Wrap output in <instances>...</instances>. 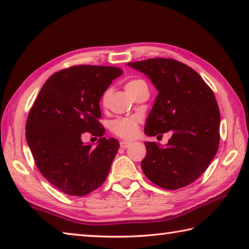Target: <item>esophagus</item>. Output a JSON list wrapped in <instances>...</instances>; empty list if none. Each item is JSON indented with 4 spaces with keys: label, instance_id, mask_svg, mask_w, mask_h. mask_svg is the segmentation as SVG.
I'll use <instances>...</instances> for the list:
<instances>
[{
    "label": "esophagus",
    "instance_id": "34e87169",
    "mask_svg": "<svg viewBox=\"0 0 249 249\" xmlns=\"http://www.w3.org/2000/svg\"><path fill=\"white\" fill-rule=\"evenodd\" d=\"M130 145H132V142H126V141H122L121 142H120V146H121V148H127V147H129Z\"/></svg>",
    "mask_w": 249,
    "mask_h": 249
}]
</instances>
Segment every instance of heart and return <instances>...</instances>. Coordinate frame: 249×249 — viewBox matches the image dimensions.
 <instances>
[{
    "label": "heart",
    "instance_id": "b5f03b06",
    "mask_svg": "<svg viewBox=\"0 0 249 249\" xmlns=\"http://www.w3.org/2000/svg\"><path fill=\"white\" fill-rule=\"evenodd\" d=\"M142 88H147V84L142 79H133L126 83L125 90L132 96L135 92H137ZM111 96V90L107 89L102 96H101V104L107 105ZM140 129V120L138 117H117L111 123V130L116 136L125 138V140H132L136 136Z\"/></svg>",
    "mask_w": 249,
    "mask_h": 249
}]
</instances>
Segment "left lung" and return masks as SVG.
Here are the masks:
<instances>
[{
  "label": "left lung",
  "instance_id": "obj_1",
  "mask_svg": "<svg viewBox=\"0 0 249 249\" xmlns=\"http://www.w3.org/2000/svg\"><path fill=\"white\" fill-rule=\"evenodd\" d=\"M145 73L158 95L146 121L148 136L172 132L165 147L146 142L142 169L167 190L189 185L203 174L220 144L221 115L215 95L196 71L169 58L128 62Z\"/></svg>",
  "mask_w": 249,
  "mask_h": 249
}]
</instances>
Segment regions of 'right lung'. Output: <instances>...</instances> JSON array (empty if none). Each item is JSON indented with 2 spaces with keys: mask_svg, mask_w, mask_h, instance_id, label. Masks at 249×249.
I'll return each mask as SVG.
<instances>
[{
  "mask_svg": "<svg viewBox=\"0 0 249 249\" xmlns=\"http://www.w3.org/2000/svg\"><path fill=\"white\" fill-rule=\"evenodd\" d=\"M122 73L108 66L62 69L50 75L29 109L26 141L36 166L66 195H89L107 179L120 144L103 137L100 100ZM88 131L100 137L96 147L83 144Z\"/></svg>",
  "mask_w": 249,
  "mask_h": 249,
  "instance_id": "right-lung-1",
  "label": "right lung"
}]
</instances>
